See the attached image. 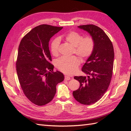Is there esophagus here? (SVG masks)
<instances>
[{
	"mask_svg": "<svg viewBox=\"0 0 131 131\" xmlns=\"http://www.w3.org/2000/svg\"><path fill=\"white\" fill-rule=\"evenodd\" d=\"M70 79H71V78L70 77H69L68 75H65V80H70Z\"/></svg>",
	"mask_w": 131,
	"mask_h": 131,
	"instance_id": "34e87169",
	"label": "esophagus"
}]
</instances>
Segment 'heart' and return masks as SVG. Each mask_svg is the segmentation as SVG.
Masks as SVG:
<instances>
[{"mask_svg":"<svg viewBox=\"0 0 131 131\" xmlns=\"http://www.w3.org/2000/svg\"><path fill=\"white\" fill-rule=\"evenodd\" d=\"M65 40L73 47V53H75L82 59H87L92 54L94 49V41L91 37L83 38V36L76 31H71L65 36ZM60 40L58 38L53 39L50 44L51 53L56 56L58 54ZM80 61L76 56H62L57 60L56 66L63 73L71 75L77 71Z\"/></svg>","mask_w":131,"mask_h":131,"instance_id":"heart-1","label":"heart"}]
</instances>
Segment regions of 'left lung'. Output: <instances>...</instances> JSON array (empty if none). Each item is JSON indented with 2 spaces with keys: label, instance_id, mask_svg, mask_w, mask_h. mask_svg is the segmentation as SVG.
Here are the masks:
<instances>
[{
  "label": "left lung",
  "instance_id": "8db88e82",
  "mask_svg": "<svg viewBox=\"0 0 131 131\" xmlns=\"http://www.w3.org/2000/svg\"><path fill=\"white\" fill-rule=\"evenodd\" d=\"M78 27L90 33L95 46L82 69L88 76L74 77L80 87L73 94L78 102L90 105L101 99L107 90L113 75L114 52L109 38L99 27L91 24Z\"/></svg>",
  "mask_w": 131,
  "mask_h": 131
}]
</instances>
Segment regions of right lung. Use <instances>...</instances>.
<instances>
[{
    "instance_id": "obj_1",
    "label": "right lung",
    "mask_w": 131,
    "mask_h": 131,
    "mask_svg": "<svg viewBox=\"0 0 131 131\" xmlns=\"http://www.w3.org/2000/svg\"><path fill=\"white\" fill-rule=\"evenodd\" d=\"M62 28L40 25L25 35L19 43L16 63L19 84L27 98L38 106L51 102L57 84L64 80L62 73L53 71L49 49L50 39Z\"/></svg>"
}]
</instances>
